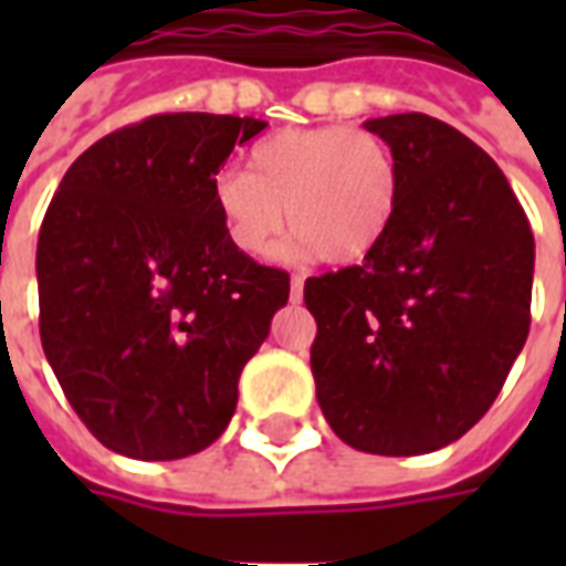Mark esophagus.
I'll return each instance as SVG.
<instances>
[{
    "mask_svg": "<svg viewBox=\"0 0 566 566\" xmlns=\"http://www.w3.org/2000/svg\"><path fill=\"white\" fill-rule=\"evenodd\" d=\"M291 300H294V303H300V300H303V279H300V275H294V279H291Z\"/></svg>",
    "mask_w": 566,
    "mask_h": 566,
    "instance_id": "1",
    "label": "esophagus"
}]
</instances>
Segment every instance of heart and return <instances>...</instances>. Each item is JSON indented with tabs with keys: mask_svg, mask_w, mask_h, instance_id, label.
Wrapping results in <instances>:
<instances>
[{
	"mask_svg": "<svg viewBox=\"0 0 566 566\" xmlns=\"http://www.w3.org/2000/svg\"><path fill=\"white\" fill-rule=\"evenodd\" d=\"M397 197L391 148L357 127L279 129L248 150V172L223 169L211 181L223 233L251 258L270 251L287 206L294 258L357 263L385 239Z\"/></svg>",
	"mask_w": 566,
	"mask_h": 566,
	"instance_id": "heart-1",
	"label": "heart"
}]
</instances>
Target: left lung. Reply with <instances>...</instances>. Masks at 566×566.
Listing matches in <instances>:
<instances>
[{
  "label": "left lung",
  "mask_w": 566,
  "mask_h": 566,
  "mask_svg": "<svg viewBox=\"0 0 566 566\" xmlns=\"http://www.w3.org/2000/svg\"><path fill=\"white\" fill-rule=\"evenodd\" d=\"M400 197L379 248L308 279L312 376L333 433L369 454H427L485 416L531 331L534 233L475 142L409 112L367 120Z\"/></svg>",
  "instance_id": "left-lung-1"
}]
</instances>
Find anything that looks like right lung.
Segmentation results:
<instances>
[{"mask_svg": "<svg viewBox=\"0 0 566 566\" xmlns=\"http://www.w3.org/2000/svg\"><path fill=\"white\" fill-rule=\"evenodd\" d=\"M263 127L206 112L145 117L84 150L44 211V357L105 449L175 461L233 418L242 367L291 275L227 239L211 181Z\"/></svg>", "mask_w": 566, "mask_h": 566, "instance_id": "right-lung-1", "label": "right lung"}]
</instances>
